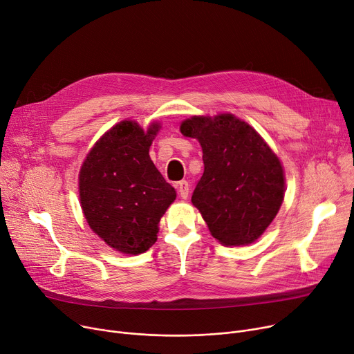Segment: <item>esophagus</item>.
<instances>
[{
	"label": "esophagus",
	"mask_w": 354,
	"mask_h": 354,
	"mask_svg": "<svg viewBox=\"0 0 354 354\" xmlns=\"http://www.w3.org/2000/svg\"><path fill=\"white\" fill-rule=\"evenodd\" d=\"M177 188H178L180 197L185 200V198L188 197V193H189V185H188V183H187L185 180H183V181H180V183L177 184Z\"/></svg>",
	"instance_id": "obj_1"
}]
</instances>
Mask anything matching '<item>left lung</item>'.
<instances>
[{
    "mask_svg": "<svg viewBox=\"0 0 354 354\" xmlns=\"http://www.w3.org/2000/svg\"><path fill=\"white\" fill-rule=\"evenodd\" d=\"M180 130L203 147L204 174L192 201L212 236L234 247L258 239L283 200L279 158L248 123L232 115L192 118Z\"/></svg>",
    "mask_w": 354,
    "mask_h": 354,
    "instance_id": "left-lung-1",
    "label": "left lung"
}]
</instances>
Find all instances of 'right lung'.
<instances>
[{
	"label": "right lung",
	"mask_w": 354,
	"mask_h": 354,
	"mask_svg": "<svg viewBox=\"0 0 354 354\" xmlns=\"http://www.w3.org/2000/svg\"><path fill=\"white\" fill-rule=\"evenodd\" d=\"M124 120L88 154L79 174L80 204L91 228L123 254L146 252L158 221L176 200L174 188L153 165L149 149L158 131Z\"/></svg>",
	"instance_id": "add662e5"
}]
</instances>
